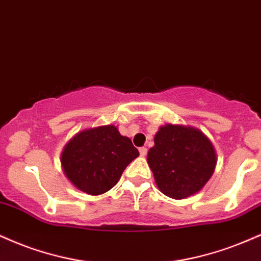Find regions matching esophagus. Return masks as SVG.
<instances>
[{"instance_id":"esophagus-1","label":"esophagus","mask_w":261,"mask_h":261,"mask_svg":"<svg viewBox=\"0 0 261 261\" xmlns=\"http://www.w3.org/2000/svg\"><path fill=\"white\" fill-rule=\"evenodd\" d=\"M139 150H140L141 156H144V155L147 154V148H146V147H141V148H140Z\"/></svg>"}]
</instances>
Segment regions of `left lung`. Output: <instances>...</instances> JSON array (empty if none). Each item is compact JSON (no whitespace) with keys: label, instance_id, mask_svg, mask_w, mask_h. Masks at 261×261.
<instances>
[{"label":"left lung","instance_id":"left-lung-1","mask_svg":"<svg viewBox=\"0 0 261 261\" xmlns=\"http://www.w3.org/2000/svg\"><path fill=\"white\" fill-rule=\"evenodd\" d=\"M147 162L161 192L184 199L199 192L212 177L216 153L198 128L168 124L155 134Z\"/></svg>","mask_w":261,"mask_h":261}]
</instances>
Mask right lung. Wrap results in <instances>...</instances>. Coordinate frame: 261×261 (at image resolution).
Instances as JSON below:
<instances>
[{"mask_svg":"<svg viewBox=\"0 0 261 261\" xmlns=\"http://www.w3.org/2000/svg\"><path fill=\"white\" fill-rule=\"evenodd\" d=\"M140 155L128 137L114 125L87 128L65 144L61 163L77 190L98 196L118 184L125 168Z\"/></svg>","mask_w":261,"mask_h":261,"instance_id":"right-lung-1","label":"right lung"}]
</instances>
